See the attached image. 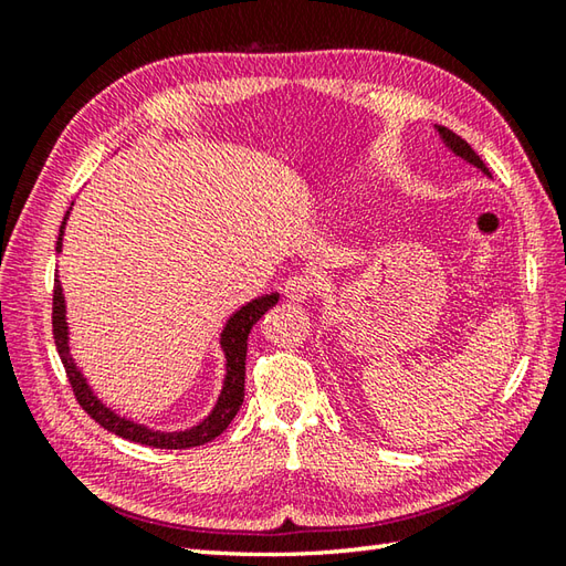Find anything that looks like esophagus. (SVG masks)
I'll return each instance as SVG.
<instances>
[{"mask_svg": "<svg viewBox=\"0 0 566 566\" xmlns=\"http://www.w3.org/2000/svg\"><path fill=\"white\" fill-rule=\"evenodd\" d=\"M314 292H316V282L308 280V276H292V280L284 284V296L294 304L306 302Z\"/></svg>", "mask_w": 566, "mask_h": 566, "instance_id": "34e87169", "label": "esophagus"}]
</instances>
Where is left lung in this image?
Segmentation results:
<instances>
[{"label":"left lung","mask_w":566,"mask_h":566,"mask_svg":"<svg viewBox=\"0 0 566 566\" xmlns=\"http://www.w3.org/2000/svg\"><path fill=\"white\" fill-rule=\"evenodd\" d=\"M436 130H438V136H440V140H442V146L448 148L452 155H457V158H460V160L469 163L472 167H476V170H482L486 177H491V172L486 170L484 160L479 158V155L472 150V146H469L467 140H462L460 136L452 134V130L444 128V126H436Z\"/></svg>","instance_id":"8db88e82"}]
</instances>
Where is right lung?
Segmentation results:
<instances>
[{"label":"right lung","instance_id":"right-lung-1","mask_svg":"<svg viewBox=\"0 0 566 566\" xmlns=\"http://www.w3.org/2000/svg\"><path fill=\"white\" fill-rule=\"evenodd\" d=\"M72 211V207H70ZM65 213L63 226H60V235L55 243V252H63V235H65V223L67 216ZM276 302H280V294H264L252 298L245 306H240L228 316L226 326L219 335V345L223 350L226 359V375H223V387L219 399H216L211 413L199 420L197 426H191L187 430H155L146 423H138L134 418H126L122 413H116L114 408L106 406L94 389L90 387L87 377L82 375V369L77 367L75 357L70 353V326H67V306H65V294H63V282L55 274V292H53V335H55V347L57 355L63 359L67 379L72 384V391H75L80 406L87 411L102 428L118 438H126L130 442H140V444H150V448H160V450H185V448H197V444L209 442L213 438H219L221 432L231 426V420L235 418L240 403H243L245 396V355H248V335L252 326L264 316V311L272 308Z\"/></svg>","mask_w":566,"mask_h":566}]
</instances>
